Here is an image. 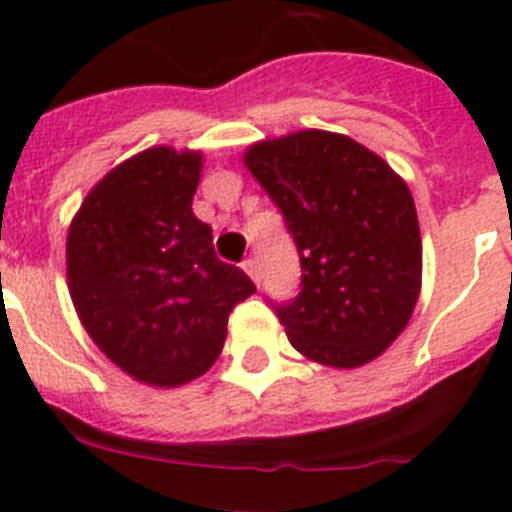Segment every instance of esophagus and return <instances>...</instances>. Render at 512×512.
I'll use <instances>...</instances> for the list:
<instances>
[{
  "mask_svg": "<svg viewBox=\"0 0 512 512\" xmlns=\"http://www.w3.org/2000/svg\"><path fill=\"white\" fill-rule=\"evenodd\" d=\"M243 271H246L248 277L253 279V284H259V264H256V259H246L243 261Z\"/></svg>",
  "mask_w": 512,
  "mask_h": 512,
  "instance_id": "obj_1",
  "label": "esophagus"
}]
</instances>
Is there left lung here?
<instances>
[{
    "mask_svg": "<svg viewBox=\"0 0 512 512\" xmlns=\"http://www.w3.org/2000/svg\"><path fill=\"white\" fill-rule=\"evenodd\" d=\"M243 164L295 235L302 292L279 307L305 359L356 369L408 328L423 284V243L408 184L382 156L330 130L251 143Z\"/></svg>",
    "mask_w": 512,
    "mask_h": 512,
    "instance_id": "left-lung-1",
    "label": "left lung"
}]
</instances>
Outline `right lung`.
Returning a JSON list of instances; mask_svg holds the SVG:
<instances>
[{
	"instance_id": "right-lung-1",
	"label": "right lung",
	"mask_w": 512,
	"mask_h": 512,
	"mask_svg": "<svg viewBox=\"0 0 512 512\" xmlns=\"http://www.w3.org/2000/svg\"><path fill=\"white\" fill-rule=\"evenodd\" d=\"M202 151L153 146L89 189L66 235V282L81 325L135 382L182 387L215 364L228 315L256 292L212 248L192 212Z\"/></svg>"
}]
</instances>
